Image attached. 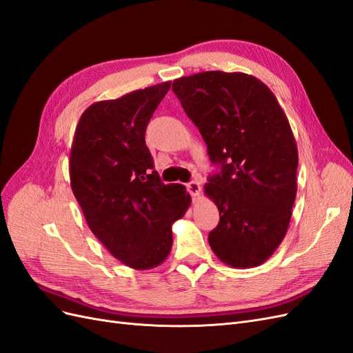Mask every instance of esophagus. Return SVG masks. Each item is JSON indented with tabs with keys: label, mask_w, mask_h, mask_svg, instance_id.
<instances>
[{
	"label": "esophagus",
	"mask_w": 353,
	"mask_h": 353,
	"mask_svg": "<svg viewBox=\"0 0 353 353\" xmlns=\"http://www.w3.org/2000/svg\"><path fill=\"white\" fill-rule=\"evenodd\" d=\"M187 190H188V193L193 196V197H199L200 193H201V187H200V184L197 183V181H191V183H188L187 184Z\"/></svg>",
	"instance_id": "1"
}]
</instances>
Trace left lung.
I'll use <instances>...</instances> for the list:
<instances>
[{"label": "left lung", "mask_w": 353, "mask_h": 353, "mask_svg": "<svg viewBox=\"0 0 353 353\" xmlns=\"http://www.w3.org/2000/svg\"><path fill=\"white\" fill-rule=\"evenodd\" d=\"M172 90L221 170L205 184L219 210L209 244L232 268L270 259L285 237L297 191V145L281 105L258 78L210 70Z\"/></svg>", "instance_id": "obj_1"}]
</instances>
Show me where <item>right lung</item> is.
<instances>
[{
  "mask_svg": "<svg viewBox=\"0 0 353 353\" xmlns=\"http://www.w3.org/2000/svg\"><path fill=\"white\" fill-rule=\"evenodd\" d=\"M169 88L168 81L91 104L70 148V187L85 221L110 254L134 270L165 262L172 223L191 203L184 185L162 183L145 145L148 121Z\"/></svg>",
  "mask_w": 353,
  "mask_h": 353,
  "instance_id": "right-lung-1",
  "label": "right lung"
}]
</instances>
